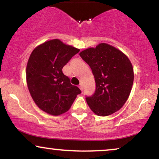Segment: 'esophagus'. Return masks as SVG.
Returning a JSON list of instances; mask_svg holds the SVG:
<instances>
[{
    "label": "esophagus",
    "mask_w": 159,
    "mask_h": 159,
    "mask_svg": "<svg viewBox=\"0 0 159 159\" xmlns=\"http://www.w3.org/2000/svg\"><path fill=\"white\" fill-rule=\"evenodd\" d=\"M79 88H80V90H81V91H83V89H84V87H83V85H82L81 84L79 85Z\"/></svg>",
    "instance_id": "obj_1"
}]
</instances>
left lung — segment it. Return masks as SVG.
Instances as JSON below:
<instances>
[{
  "label": "left lung",
  "instance_id": "obj_1",
  "mask_svg": "<svg viewBox=\"0 0 159 159\" xmlns=\"http://www.w3.org/2000/svg\"><path fill=\"white\" fill-rule=\"evenodd\" d=\"M79 54L90 66L96 81L93 96L86 98L91 111L100 116L119 111L127 101L134 81L130 60L119 49L104 43Z\"/></svg>",
  "mask_w": 159,
  "mask_h": 159
}]
</instances>
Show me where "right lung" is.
<instances>
[{"mask_svg": "<svg viewBox=\"0 0 159 159\" xmlns=\"http://www.w3.org/2000/svg\"><path fill=\"white\" fill-rule=\"evenodd\" d=\"M79 51L54 39L39 45L30 54L26 67L27 87L36 105L47 114H64L81 93L62 72Z\"/></svg>", "mask_w": 159, "mask_h": 159, "instance_id": "obj_1", "label": "right lung"}]
</instances>
